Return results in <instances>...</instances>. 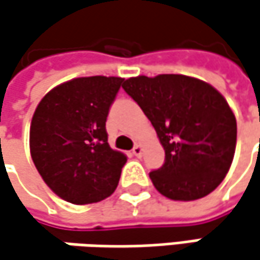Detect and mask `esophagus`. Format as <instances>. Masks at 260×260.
<instances>
[{"label":"esophagus","mask_w":260,"mask_h":260,"mask_svg":"<svg viewBox=\"0 0 260 260\" xmlns=\"http://www.w3.org/2000/svg\"><path fill=\"white\" fill-rule=\"evenodd\" d=\"M143 151H144V147H143L141 144H137L134 148H132V154H134V156H137V157L143 156Z\"/></svg>","instance_id":"1"}]
</instances>
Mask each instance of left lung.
<instances>
[{
	"instance_id": "left-lung-1",
	"label": "left lung",
	"mask_w": 260,
	"mask_h": 260,
	"mask_svg": "<svg viewBox=\"0 0 260 260\" xmlns=\"http://www.w3.org/2000/svg\"><path fill=\"white\" fill-rule=\"evenodd\" d=\"M122 88L148 117L165 150L150 172L156 190L191 202L215 190L228 174L237 144V120L221 92L185 75L137 76Z\"/></svg>"
}]
</instances>
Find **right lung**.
I'll return each instance as SVG.
<instances>
[{
	"label": "right lung",
	"mask_w": 260,
	"mask_h": 260,
	"mask_svg": "<svg viewBox=\"0 0 260 260\" xmlns=\"http://www.w3.org/2000/svg\"><path fill=\"white\" fill-rule=\"evenodd\" d=\"M123 82L75 78L39 101L29 132L30 156L44 182L63 200L89 205L112 196L126 156L107 143L109 109Z\"/></svg>",
	"instance_id": "right-lung-1"
}]
</instances>
